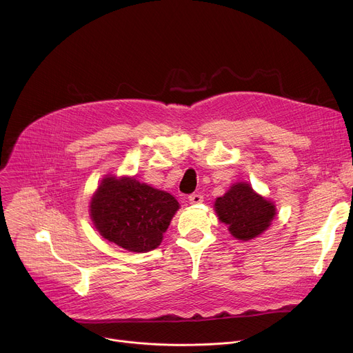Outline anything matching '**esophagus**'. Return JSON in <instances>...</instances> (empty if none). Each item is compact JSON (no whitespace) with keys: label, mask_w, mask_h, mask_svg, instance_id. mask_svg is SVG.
Segmentation results:
<instances>
[{"label":"esophagus","mask_w":353,"mask_h":353,"mask_svg":"<svg viewBox=\"0 0 353 353\" xmlns=\"http://www.w3.org/2000/svg\"><path fill=\"white\" fill-rule=\"evenodd\" d=\"M188 201H190V204H192V205H198V204H201L204 201V196L201 195V194H191L190 196H188Z\"/></svg>","instance_id":"esophagus-1"}]
</instances>
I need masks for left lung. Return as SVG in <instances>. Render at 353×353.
<instances>
[{
    "label": "left lung",
    "instance_id": "1",
    "mask_svg": "<svg viewBox=\"0 0 353 353\" xmlns=\"http://www.w3.org/2000/svg\"><path fill=\"white\" fill-rule=\"evenodd\" d=\"M219 221L228 225L230 234L237 240H251L263 234L276 216L272 201L256 192L248 183L240 181L215 201Z\"/></svg>",
    "mask_w": 353,
    "mask_h": 353
}]
</instances>
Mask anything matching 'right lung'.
<instances>
[{"label":"right lung","mask_w":353,"mask_h":353,"mask_svg":"<svg viewBox=\"0 0 353 353\" xmlns=\"http://www.w3.org/2000/svg\"><path fill=\"white\" fill-rule=\"evenodd\" d=\"M179 208L166 191L135 177L108 174L90 198L89 214L103 239L132 253H146L162 243Z\"/></svg>","instance_id":"1"}]
</instances>
